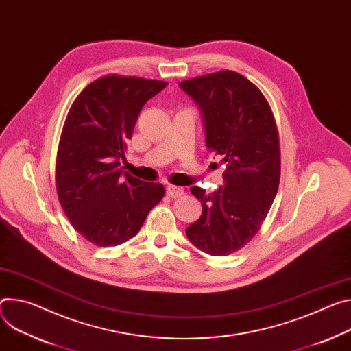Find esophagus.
<instances>
[{
	"label": "esophagus",
	"mask_w": 351,
	"mask_h": 351,
	"mask_svg": "<svg viewBox=\"0 0 351 351\" xmlns=\"http://www.w3.org/2000/svg\"><path fill=\"white\" fill-rule=\"evenodd\" d=\"M167 195H168L169 197H172V199H176V197L184 195V189L180 187V186L169 184V186L167 187Z\"/></svg>",
	"instance_id": "1"
}]
</instances>
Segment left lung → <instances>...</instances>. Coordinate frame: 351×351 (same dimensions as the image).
<instances>
[{
    "instance_id": "1",
    "label": "left lung",
    "mask_w": 351,
    "mask_h": 351,
    "mask_svg": "<svg viewBox=\"0 0 351 351\" xmlns=\"http://www.w3.org/2000/svg\"><path fill=\"white\" fill-rule=\"evenodd\" d=\"M199 106L206 147L222 156L224 184L213 193L190 192L203 211L186 237L211 256H227L261 230L280 183L277 125L263 93L234 71H218L179 84Z\"/></svg>"
}]
</instances>
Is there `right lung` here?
<instances>
[{
  "label": "right lung",
  "instance_id": "obj_1",
  "mask_svg": "<svg viewBox=\"0 0 351 351\" xmlns=\"http://www.w3.org/2000/svg\"><path fill=\"white\" fill-rule=\"evenodd\" d=\"M167 85L108 75L89 84L69 112L57 152V193L73 227L93 245L133 238L165 195L161 183L132 176L121 161L143 106Z\"/></svg>",
  "mask_w": 351,
  "mask_h": 351
}]
</instances>
